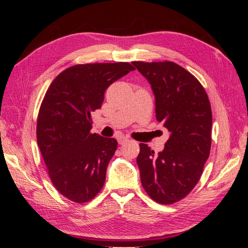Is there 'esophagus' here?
<instances>
[{
	"mask_svg": "<svg viewBox=\"0 0 248 248\" xmlns=\"http://www.w3.org/2000/svg\"><path fill=\"white\" fill-rule=\"evenodd\" d=\"M128 140H129L128 139L125 138V137H122V136L118 138V142H119L120 145H124V144H126V142L128 141Z\"/></svg>",
	"mask_w": 248,
	"mask_h": 248,
	"instance_id": "34e87169",
	"label": "esophagus"
}]
</instances>
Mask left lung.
I'll return each mask as SVG.
<instances>
[{
	"label": "left lung",
	"instance_id": "obj_1",
	"mask_svg": "<svg viewBox=\"0 0 248 248\" xmlns=\"http://www.w3.org/2000/svg\"><path fill=\"white\" fill-rule=\"evenodd\" d=\"M151 85L156 119L170 132L162 152L140 144L137 163L148 196L162 205L184 199L200 181L211 149L212 111L204 87L170 62H132Z\"/></svg>",
	"mask_w": 248,
	"mask_h": 248
}]
</instances>
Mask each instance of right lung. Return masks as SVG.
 Returning <instances> with one entry per match:
<instances>
[{
  "mask_svg": "<svg viewBox=\"0 0 248 248\" xmlns=\"http://www.w3.org/2000/svg\"><path fill=\"white\" fill-rule=\"evenodd\" d=\"M134 69L127 62L78 64L60 73L44 95L37 142L52 185L77 204L99 193L118 147L115 139L91 132V114L112 82Z\"/></svg>",
  "mask_w": 248,
  "mask_h": 248,
  "instance_id": "obj_1",
  "label": "right lung"
}]
</instances>
